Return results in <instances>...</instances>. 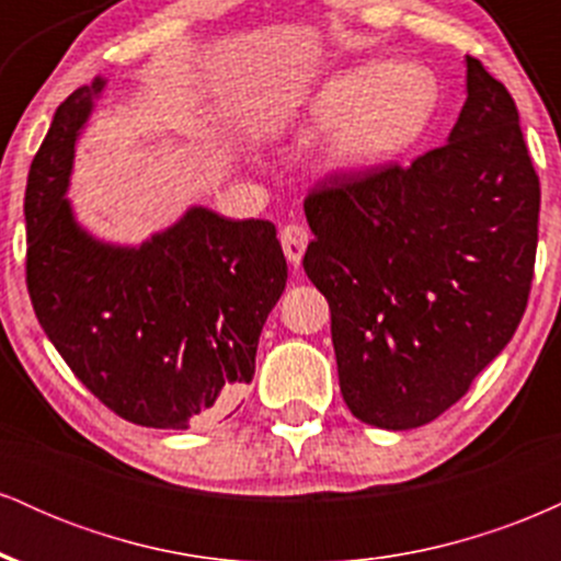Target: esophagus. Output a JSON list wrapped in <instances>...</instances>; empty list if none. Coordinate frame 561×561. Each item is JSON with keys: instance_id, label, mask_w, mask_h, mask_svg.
<instances>
[{"instance_id": "obj_1", "label": "esophagus", "mask_w": 561, "mask_h": 561, "mask_svg": "<svg viewBox=\"0 0 561 561\" xmlns=\"http://www.w3.org/2000/svg\"><path fill=\"white\" fill-rule=\"evenodd\" d=\"M279 240H282V248H285L287 261L298 266L302 261V253H306L308 248V240H311V234H308V229L300 227V224H287V227L282 229Z\"/></svg>"}]
</instances>
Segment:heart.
I'll use <instances>...</instances> for the list:
<instances>
[{
  "mask_svg": "<svg viewBox=\"0 0 561 561\" xmlns=\"http://www.w3.org/2000/svg\"><path fill=\"white\" fill-rule=\"evenodd\" d=\"M433 76L414 62L371 60L332 76L308 100L311 124L330 126L324 156L332 171H366L401 156L435 113Z\"/></svg>",
  "mask_w": 561,
  "mask_h": 561,
  "instance_id": "1",
  "label": "heart"
}]
</instances>
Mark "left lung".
<instances>
[{"label": "left lung", "mask_w": 561, "mask_h": 561, "mask_svg": "<svg viewBox=\"0 0 561 561\" xmlns=\"http://www.w3.org/2000/svg\"><path fill=\"white\" fill-rule=\"evenodd\" d=\"M302 268L332 313L340 392L356 420H437L523 319L540 184L512 94L467 55L448 141L409 165L332 173L302 203Z\"/></svg>", "instance_id": "8db88e82"}]
</instances>
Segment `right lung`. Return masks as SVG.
Masks as SVG:
<instances>
[{
    "label": "right lung",
    "instance_id": "right-lung-1",
    "mask_svg": "<svg viewBox=\"0 0 561 561\" xmlns=\"http://www.w3.org/2000/svg\"><path fill=\"white\" fill-rule=\"evenodd\" d=\"M105 79L57 107L25 186V285L42 330L107 409L158 430L208 427L255 375L287 261L272 221L190 208L139 248L102 242L66 197Z\"/></svg>",
    "mask_w": 561,
    "mask_h": 561
}]
</instances>
